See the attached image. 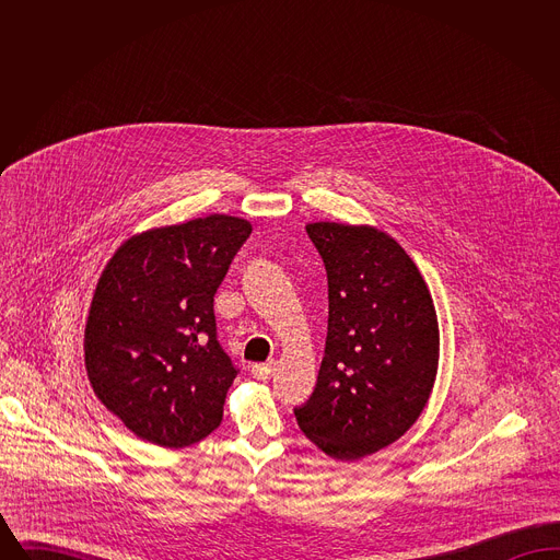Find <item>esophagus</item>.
<instances>
[{
    "label": "esophagus",
    "mask_w": 560,
    "mask_h": 560,
    "mask_svg": "<svg viewBox=\"0 0 560 560\" xmlns=\"http://www.w3.org/2000/svg\"><path fill=\"white\" fill-rule=\"evenodd\" d=\"M275 372V363L270 361V363H258V365H254L252 368V373H254V377H258V380H268L270 375Z\"/></svg>",
    "instance_id": "1"
}]
</instances>
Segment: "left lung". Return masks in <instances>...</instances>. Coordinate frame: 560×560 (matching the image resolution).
Returning <instances> with one entry per match:
<instances>
[{
    "mask_svg": "<svg viewBox=\"0 0 560 560\" xmlns=\"http://www.w3.org/2000/svg\"><path fill=\"white\" fill-rule=\"evenodd\" d=\"M306 233L327 272V338L300 430L336 459L402 436L430 397L439 323L427 283L397 241L372 226L315 222Z\"/></svg>",
    "mask_w": 560,
    "mask_h": 560,
    "instance_id": "left-lung-1",
    "label": "left lung"
}]
</instances>
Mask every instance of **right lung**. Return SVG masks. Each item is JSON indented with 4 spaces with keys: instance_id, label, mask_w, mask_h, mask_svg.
<instances>
[{
    "instance_id": "1",
    "label": "right lung",
    "mask_w": 560,
    "mask_h": 560,
    "mask_svg": "<svg viewBox=\"0 0 560 560\" xmlns=\"http://www.w3.org/2000/svg\"><path fill=\"white\" fill-rule=\"evenodd\" d=\"M249 233L247 220L212 213L136 235L108 260L85 370L136 436L178 450L220 427L240 368L218 342L213 295Z\"/></svg>"
}]
</instances>
